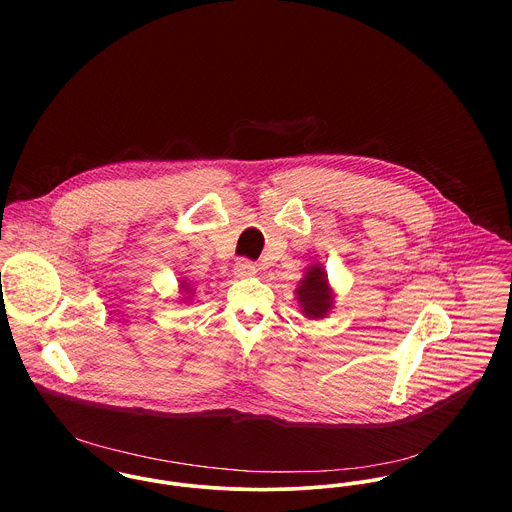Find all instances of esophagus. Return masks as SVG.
I'll return each instance as SVG.
<instances>
[{
	"label": "esophagus",
	"instance_id": "34e87169",
	"mask_svg": "<svg viewBox=\"0 0 512 512\" xmlns=\"http://www.w3.org/2000/svg\"><path fill=\"white\" fill-rule=\"evenodd\" d=\"M256 272H258L256 264L250 262V260H246V258H240V260L234 264V276H236V278H250V276H254Z\"/></svg>",
	"mask_w": 512,
	"mask_h": 512
}]
</instances>
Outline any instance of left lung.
Returning a JSON list of instances; mask_svg holds the SVG:
<instances>
[{"instance_id": "obj_1", "label": "left lung", "mask_w": 512, "mask_h": 512, "mask_svg": "<svg viewBox=\"0 0 512 512\" xmlns=\"http://www.w3.org/2000/svg\"><path fill=\"white\" fill-rule=\"evenodd\" d=\"M295 297L299 301L301 313L309 319H323L331 311L335 295L327 282V274L323 266L311 264L305 270L303 280L297 284Z\"/></svg>"}]
</instances>
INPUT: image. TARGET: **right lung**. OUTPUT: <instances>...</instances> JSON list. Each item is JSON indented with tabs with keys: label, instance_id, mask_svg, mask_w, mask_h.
I'll use <instances>...</instances> for the list:
<instances>
[{
	"label": "right lung",
	"instance_id": "obj_1",
	"mask_svg": "<svg viewBox=\"0 0 512 512\" xmlns=\"http://www.w3.org/2000/svg\"><path fill=\"white\" fill-rule=\"evenodd\" d=\"M179 286H181V292L187 293V295H189V293H193L191 286H189L185 280H181V284H179ZM183 299H185V297H183Z\"/></svg>",
	"mask_w": 512,
	"mask_h": 512
}]
</instances>
